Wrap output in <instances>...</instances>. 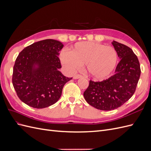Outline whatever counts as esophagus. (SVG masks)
<instances>
[{
	"label": "esophagus",
	"instance_id": "obj_1",
	"mask_svg": "<svg viewBox=\"0 0 151 151\" xmlns=\"http://www.w3.org/2000/svg\"><path fill=\"white\" fill-rule=\"evenodd\" d=\"M83 76L79 75V74H77V75H75L74 76V79H81V78H83Z\"/></svg>",
	"mask_w": 151,
	"mask_h": 151
}]
</instances>
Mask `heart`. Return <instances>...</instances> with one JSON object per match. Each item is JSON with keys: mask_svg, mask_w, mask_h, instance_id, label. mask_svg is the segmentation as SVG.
Returning <instances> with one entry per match:
<instances>
[{"mask_svg": "<svg viewBox=\"0 0 151 151\" xmlns=\"http://www.w3.org/2000/svg\"><path fill=\"white\" fill-rule=\"evenodd\" d=\"M62 64L68 70L74 72L86 64L88 74L95 80L108 79L115 72L118 63V55L112 47L93 42L75 43L68 53L60 55Z\"/></svg>", "mask_w": 151, "mask_h": 151, "instance_id": "heart-1", "label": "heart"}]
</instances>
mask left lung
Listing matches in <instances>:
<instances>
[{
    "label": "left lung",
    "mask_w": 151,
    "mask_h": 151,
    "mask_svg": "<svg viewBox=\"0 0 151 151\" xmlns=\"http://www.w3.org/2000/svg\"><path fill=\"white\" fill-rule=\"evenodd\" d=\"M120 61L115 74L101 82L89 81L84 93L86 101L100 110H112L121 106L134 94L140 76L138 58L133 50L115 41L111 42Z\"/></svg>",
    "instance_id": "left-lung-1"
}]
</instances>
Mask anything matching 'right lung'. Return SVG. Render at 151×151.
I'll use <instances>...</instances> for the list:
<instances>
[{
    "label": "right lung",
    "instance_id": "1",
    "mask_svg": "<svg viewBox=\"0 0 151 151\" xmlns=\"http://www.w3.org/2000/svg\"><path fill=\"white\" fill-rule=\"evenodd\" d=\"M63 45L47 39L26 47L13 68L12 84L17 96L35 108L48 107L58 101L64 85L72 77L63 76L58 56Z\"/></svg>",
    "mask_w": 151,
    "mask_h": 151
}]
</instances>
